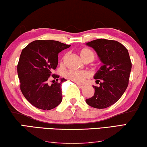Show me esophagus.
<instances>
[{"mask_svg": "<svg viewBox=\"0 0 147 147\" xmlns=\"http://www.w3.org/2000/svg\"><path fill=\"white\" fill-rule=\"evenodd\" d=\"M78 87L80 88V89H83V88H84L85 85H82V84H80V83H78Z\"/></svg>", "mask_w": 147, "mask_h": 147, "instance_id": "obj_1", "label": "esophagus"}]
</instances>
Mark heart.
<instances>
[{
	"label": "heart",
	"mask_w": 147,
	"mask_h": 147,
	"mask_svg": "<svg viewBox=\"0 0 147 147\" xmlns=\"http://www.w3.org/2000/svg\"><path fill=\"white\" fill-rule=\"evenodd\" d=\"M80 54L83 60L89 59L92 61L95 58V53L91 49L88 48L81 49ZM66 77L69 80L81 83L89 77V73L83 70H69L66 73Z\"/></svg>",
	"instance_id": "heart-1"
}]
</instances>
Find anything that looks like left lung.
Masks as SVG:
<instances>
[{
  "mask_svg": "<svg viewBox=\"0 0 147 147\" xmlns=\"http://www.w3.org/2000/svg\"><path fill=\"white\" fill-rule=\"evenodd\" d=\"M86 45L94 49L103 65L94 76L100 86H92L94 95L85 101L91 107L108 108L121 98L128 86L132 66L128 51L113 40L99 39Z\"/></svg>",
  "mask_w": 147,
  "mask_h": 147,
  "instance_id": "8db88e82",
  "label": "left lung"
}]
</instances>
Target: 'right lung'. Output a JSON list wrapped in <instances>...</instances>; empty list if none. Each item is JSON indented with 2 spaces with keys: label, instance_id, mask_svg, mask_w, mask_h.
<instances>
[{
  "label": "right lung",
  "instance_id": "right-lung-1",
  "mask_svg": "<svg viewBox=\"0 0 147 147\" xmlns=\"http://www.w3.org/2000/svg\"><path fill=\"white\" fill-rule=\"evenodd\" d=\"M70 46L53 40H37L22 50L17 67L20 89L36 108L49 110L62 102L61 84L66 80L61 78L60 83L51 85L48 80L51 76L58 80L59 76L52 74L58 66V54Z\"/></svg>",
  "mask_w": 147,
  "mask_h": 147
}]
</instances>
